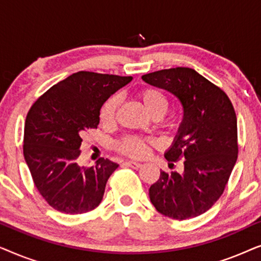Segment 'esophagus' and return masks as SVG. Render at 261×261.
<instances>
[{"label":"esophagus","instance_id":"esophagus-1","mask_svg":"<svg viewBox=\"0 0 261 261\" xmlns=\"http://www.w3.org/2000/svg\"><path fill=\"white\" fill-rule=\"evenodd\" d=\"M124 166H128V167H132V169H139V167H141V164L140 163H137V162H124L123 163Z\"/></svg>","mask_w":261,"mask_h":261}]
</instances>
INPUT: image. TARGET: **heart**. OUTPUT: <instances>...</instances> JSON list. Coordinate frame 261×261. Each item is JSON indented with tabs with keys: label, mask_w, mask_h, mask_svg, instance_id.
<instances>
[{
	"label": "heart",
	"mask_w": 261,
	"mask_h": 261,
	"mask_svg": "<svg viewBox=\"0 0 261 261\" xmlns=\"http://www.w3.org/2000/svg\"><path fill=\"white\" fill-rule=\"evenodd\" d=\"M135 97L152 117H162L169 107V101L165 94L153 87L139 89L135 92ZM117 107H119V98L116 96H112L103 103L99 110V121L103 126H112L115 122ZM149 144L151 141L146 139L128 135L117 141L116 148L122 154L133 156V158H141L147 153Z\"/></svg>",
	"instance_id": "b5f03b06"
}]
</instances>
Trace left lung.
Returning <instances> with one entry per match:
<instances>
[{"label":"left lung","instance_id":"1","mask_svg":"<svg viewBox=\"0 0 261 261\" xmlns=\"http://www.w3.org/2000/svg\"><path fill=\"white\" fill-rule=\"evenodd\" d=\"M141 78L176 96L184 112L173 144L165 152L167 162L183 160L184 172L162 171L149 188V199L163 215L192 219L215 204L237 163L235 110L226 92L194 69L173 67Z\"/></svg>","mask_w":261,"mask_h":261}]
</instances>
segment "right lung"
<instances>
[{"label": "right lung", "instance_id": "add662e5", "mask_svg": "<svg viewBox=\"0 0 261 261\" xmlns=\"http://www.w3.org/2000/svg\"><path fill=\"white\" fill-rule=\"evenodd\" d=\"M133 77L80 71L49 88L31 107L24 122L23 156L35 188L60 213L84 214L98 206L119 165L99 158L80 166L82 137L97 128L99 110Z\"/></svg>", "mask_w": 261, "mask_h": 261}]
</instances>
